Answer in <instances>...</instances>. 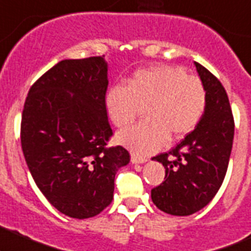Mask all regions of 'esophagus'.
<instances>
[{
  "instance_id": "obj_1",
  "label": "esophagus",
  "mask_w": 251,
  "mask_h": 251,
  "mask_svg": "<svg viewBox=\"0 0 251 251\" xmlns=\"http://www.w3.org/2000/svg\"><path fill=\"white\" fill-rule=\"evenodd\" d=\"M146 162H147V158L140 157V155L135 154V153L131 154V163H132V164H143V163Z\"/></svg>"
}]
</instances>
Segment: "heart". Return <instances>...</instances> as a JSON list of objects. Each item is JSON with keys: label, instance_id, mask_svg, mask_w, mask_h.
<instances>
[{"label": "heart", "instance_id": "obj_1", "mask_svg": "<svg viewBox=\"0 0 251 251\" xmlns=\"http://www.w3.org/2000/svg\"><path fill=\"white\" fill-rule=\"evenodd\" d=\"M206 101V89L198 77L163 65L138 70L127 86L114 84L104 97L109 119L120 128L130 126L145 106L147 119L118 135L121 145L142 155L159 150L168 137L177 140L191 132L205 113Z\"/></svg>", "mask_w": 251, "mask_h": 251}]
</instances>
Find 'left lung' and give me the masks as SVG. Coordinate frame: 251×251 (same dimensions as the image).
I'll return each instance as SVG.
<instances>
[{"label": "left lung", "instance_id": "8db88e82", "mask_svg": "<svg viewBox=\"0 0 251 251\" xmlns=\"http://www.w3.org/2000/svg\"><path fill=\"white\" fill-rule=\"evenodd\" d=\"M206 89V109L195 130L168 153L153 157L165 169L151 190L153 203L173 216H190L211 202L225 180L234 137V120L222 83L194 62Z\"/></svg>", "mask_w": 251, "mask_h": 251}]
</instances>
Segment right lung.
<instances>
[{
	"mask_svg": "<svg viewBox=\"0 0 251 251\" xmlns=\"http://www.w3.org/2000/svg\"><path fill=\"white\" fill-rule=\"evenodd\" d=\"M104 56L62 60L29 89L21 142L31 176L46 200L72 218L94 217L113 201L114 180L130 154L105 148L113 135L104 97Z\"/></svg>",
	"mask_w": 251,
	"mask_h": 251,
	"instance_id": "1",
	"label": "right lung"
}]
</instances>
